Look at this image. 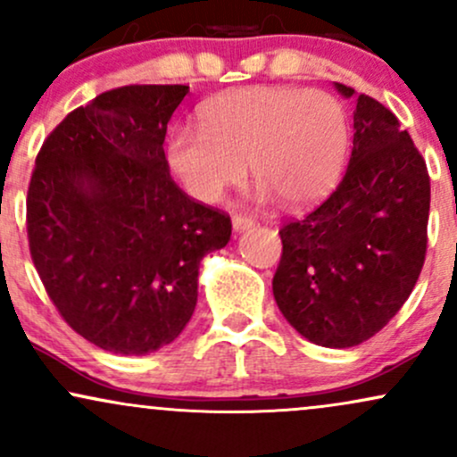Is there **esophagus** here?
I'll list each match as a JSON object with an SVG mask.
<instances>
[{
  "label": "esophagus",
  "mask_w": 457,
  "mask_h": 457,
  "mask_svg": "<svg viewBox=\"0 0 457 457\" xmlns=\"http://www.w3.org/2000/svg\"><path fill=\"white\" fill-rule=\"evenodd\" d=\"M255 225V219L243 217V214H234L232 217V228L234 232H245V229H251Z\"/></svg>",
  "instance_id": "1"
}]
</instances>
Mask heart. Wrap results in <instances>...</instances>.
<instances>
[{
	"instance_id": "obj_1",
	"label": "heart",
	"mask_w": 457,
	"mask_h": 457,
	"mask_svg": "<svg viewBox=\"0 0 457 457\" xmlns=\"http://www.w3.org/2000/svg\"><path fill=\"white\" fill-rule=\"evenodd\" d=\"M199 129L176 124L165 159L185 191L204 204L251 174L260 197L287 206L318 202L337 185L350 148L344 103L324 90L251 86L211 98L197 112Z\"/></svg>"
}]
</instances>
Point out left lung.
Here are the masks:
<instances>
[{
    "instance_id": "obj_1",
    "label": "left lung",
    "mask_w": 457,
    "mask_h": 457,
    "mask_svg": "<svg viewBox=\"0 0 457 457\" xmlns=\"http://www.w3.org/2000/svg\"><path fill=\"white\" fill-rule=\"evenodd\" d=\"M354 96L348 170L322 206L279 229L283 253L272 295L309 342L353 348L400 312L423 269L429 176L408 130L385 104Z\"/></svg>"
}]
</instances>
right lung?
<instances>
[{"label": "right lung", "instance_id": "right-lung-1", "mask_svg": "<svg viewBox=\"0 0 457 457\" xmlns=\"http://www.w3.org/2000/svg\"><path fill=\"white\" fill-rule=\"evenodd\" d=\"M188 86H124L45 139L28 191L31 260L62 318L113 354L171 344L197 305L199 262L228 214L171 180L165 133Z\"/></svg>", "mask_w": 457, "mask_h": 457}]
</instances>
